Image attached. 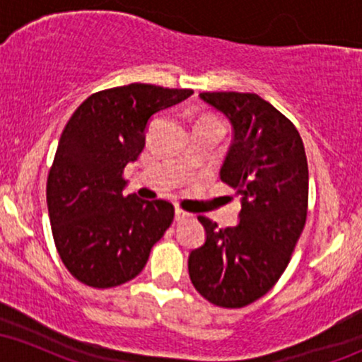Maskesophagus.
Returning a JSON list of instances; mask_svg holds the SVG:
<instances>
[{
  "label": "esophagus",
  "mask_w": 362,
  "mask_h": 362,
  "mask_svg": "<svg viewBox=\"0 0 362 362\" xmlns=\"http://www.w3.org/2000/svg\"><path fill=\"white\" fill-rule=\"evenodd\" d=\"M190 218V214L189 213H185V211H182V209H175V221L177 223H182V221H185V219H189Z\"/></svg>",
  "instance_id": "1"
}]
</instances>
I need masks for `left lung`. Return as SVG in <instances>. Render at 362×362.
Segmentation results:
<instances>
[{
	"mask_svg": "<svg viewBox=\"0 0 362 362\" xmlns=\"http://www.w3.org/2000/svg\"><path fill=\"white\" fill-rule=\"evenodd\" d=\"M201 100L230 120L233 141L219 177L242 194L238 224L219 230L201 216L206 242L189 255V276L207 301L242 308L288 267L306 223L308 163L298 129L257 93L213 91Z\"/></svg>",
	"mask_w": 362,
	"mask_h": 362,
	"instance_id": "left-lung-1",
	"label": "left lung"
}]
</instances>
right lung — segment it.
<instances>
[{
	"instance_id": "1",
	"label": "right lung",
	"mask_w": 362,
	"mask_h": 362,
	"mask_svg": "<svg viewBox=\"0 0 362 362\" xmlns=\"http://www.w3.org/2000/svg\"><path fill=\"white\" fill-rule=\"evenodd\" d=\"M192 93L131 83L93 93L66 124L47 207L62 264L83 284L105 289L134 279L172 224L170 202L124 195L122 172L143 151L153 115Z\"/></svg>"
}]
</instances>
